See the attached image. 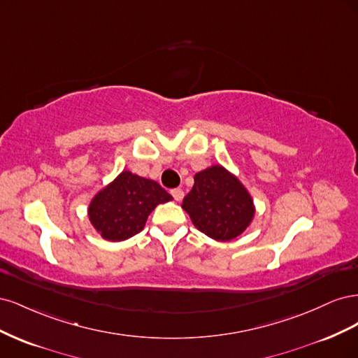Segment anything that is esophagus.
<instances>
[{
	"label": "esophagus",
	"instance_id": "34e87169",
	"mask_svg": "<svg viewBox=\"0 0 358 358\" xmlns=\"http://www.w3.org/2000/svg\"><path fill=\"white\" fill-rule=\"evenodd\" d=\"M171 196H173V199H175L176 201H180L183 199V191L180 188L171 189Z\"/></svg>",
	"mask_w": 358,
	"mask_h": 358
}]
</instances>
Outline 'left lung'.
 Returning a JSON list of instances; mask_svg holds the SVG:
<instances>
[{"label": "left lung", "mask_w": 358, "mask_h": 358, "mask_svg": "<svg viewBox=\"0 0 358 358\" xmlns=\"http://www.w3.org/2000/svg\"><path fill=\"white\" fill-rule=\"evenodd\" d=\"M182 208L201 233L221 242L241 236L255 215L251 194L222 166H212L194 176V187Z\"/></svg>", "instance_id": "8db88e82"}]
</instances>
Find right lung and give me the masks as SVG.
Wrapping results in <instances>:
<instances>
[{
  "mask_svg": "<svg viewBox=\"0 0 358 358\" xmlns=\"http://www.w3.org/2000/svg\"><path fill=\"white\" fill-rule=\"evenodd\" d=\"M170 200L173 197L158 182L125 170L95 194L88 216L103 239L121 242L142 231L150 212Z\"/></svg>",
  "mask_w": 358,
  "mask_h": 358,
  "instance_id": "right-lung-1",
  "label": "right lung"
}]
</instances>
